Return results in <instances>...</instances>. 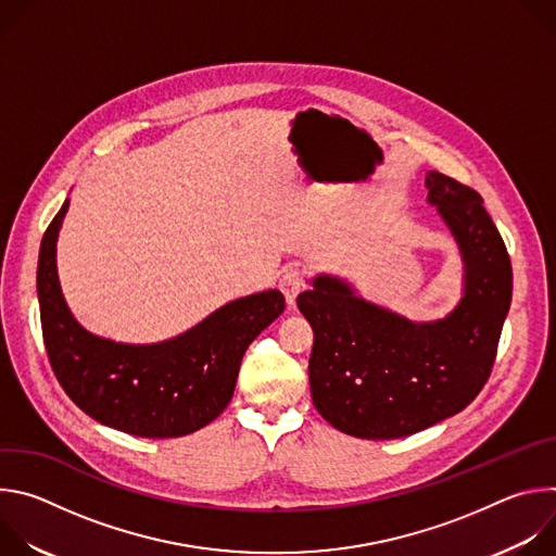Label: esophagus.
I'll use <instances>...</instances> for the list:
<instances>
[{
    "instance_id": "1",
    "label": "esophagus",
    "mask_w": 556,
    "mask_h": 556,
    "mask_svg": "<svg viewBox=\"0 0 556 556\" xmlns=\"http://www.w3.org/2000/svg\"><path fill=\"white\" fill-rule=\"evenodd\" d=\"M305 288V279H303V273L299 268H288L281 279H279V290L283 292L286 296V303L288 307H294L296 303V296L299 292Z\"/></svg>"
}]
</instances>
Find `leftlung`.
I'll return each instance as SVG.
<instances>
[{"label":"left lung","instance_id":"obj_1","mask_svg":"<svg viewBox=\"0 0 556 556\" xmlns=\"http://www.w3.org/2000/svg\"><path fill=\"white\" fill-rule=\"evenodd\" d=\"M427 189L464 264L462 299L444 319L412 321L334 275H316L296 296L314 332L312 403L354 438H405L459 414L497 356L513 299L506 244L478 191L440 172L427 174Z\"/></svg>","mask_w":556,"mask_h":556}]
</instances>
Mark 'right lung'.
Wrapping results in <instances>:
<instances>
[{"label": "right lung", "instance_id": "1", "mask_svg": "<svg viewBox=\"0 0 556 556\" xmlns=\"http://www.w3.org/2000/svg\"><path fill=\"white\" fill-rule=\"evenodd\" d=\"M70 200L43 232L37 296L46 352L72 403L97 422L140 438H180L213 422L230 403L249 345L286 307L279 290L235 299L191 330L134 345L78 324L61 292L56 240Z\"/></svg>", "mask_w": 556, "mask_h": 556}]
</instances>
